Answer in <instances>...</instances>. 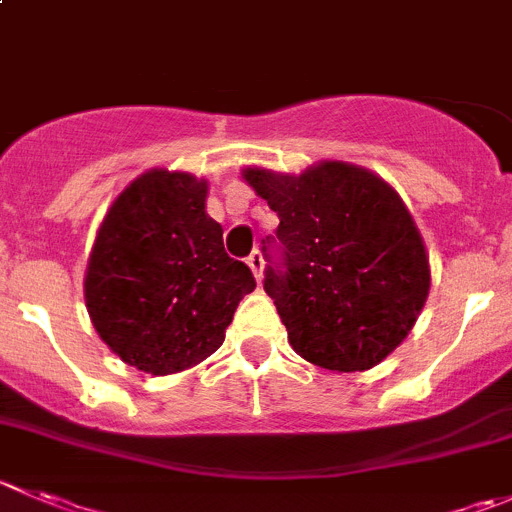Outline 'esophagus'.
Returning a JSON list of instances; mask_svg holds the SVG:
<instances>
[{"label": "esophagus", "instance_id": "obj_1", "mask_svg": "<svg viewBox=\"0 0 512 512\" xmlns=\"http://www.w3.org/2000/svg\"><path fill=\"white\" fill-rule=\"evenodd\" d=\"M247 265H250V270L255 272V277H257V282L262 280V265H265V260H262V255L260 252H252L250 257H247Z\"/></svg>", "mask_w": 512, "mask_h": 512}]
</instances>
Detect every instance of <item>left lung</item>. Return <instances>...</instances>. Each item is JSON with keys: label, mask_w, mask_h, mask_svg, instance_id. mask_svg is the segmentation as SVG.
I'll list each match as a JSON object with an SVG mask.
<instances>
[{"label": "left lung", "mask_w": 512, "mask_h": 512, "mask_svg": "<svg viewBox=\"0 0 512 512\" xmlns=\"http://www.w3.org/2000/svg\"><path fill=\"white\" fill-rule=\"evenodd\" d=\"M242 177L280 217L275 237L262 240L265 292L292 350L337 372L385 360L430 290L428 252L398 192L347 162H320L297 177L250 167Z\"/></svg>", "instance_id": "obj_1"}]
</instances>
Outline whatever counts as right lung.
Wrapping results in <instances>:
<instances>
[{
  "instance_id": "add662e5",
  "label": "right lung",
  "mask_w": 512,
  "mask_h": 512,
  "mask_svg": "<svg viewBox=\"0 0 512 512\" xmlns=\"http://www.w3.org/2000/svg\"><path fill=\"white\" fill-rule=\"evenodd\" d=\"M205 197L207 182L187 172H145L112 202L89 255L84 302L94 330L150 375L210 357L255 290L250 267L225 252Z\"/></svg>"
}]
</instances>
